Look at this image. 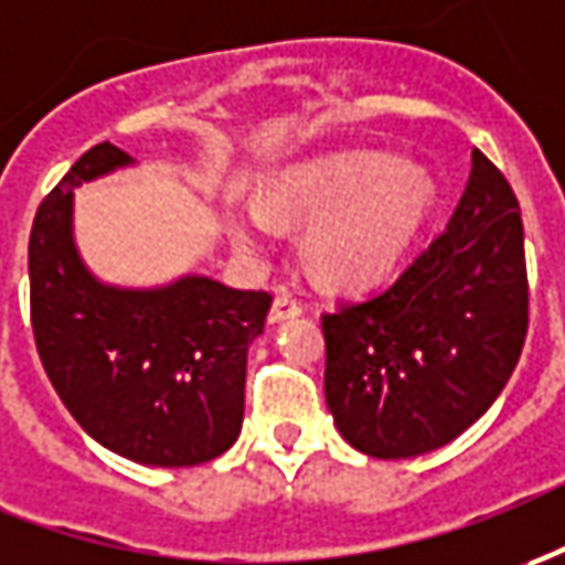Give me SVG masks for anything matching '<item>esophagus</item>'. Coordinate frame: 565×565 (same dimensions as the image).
Listing matches in <instances>:
<instances>
[{"mask_svg": "<svg viewBox=\"0 0 565 565\" xmlns=\"http://www.w3.org/2000/svg\"><path fill=\"white\" fill-rule=\"evenodd\" d=\"M297 315H302V302L281 290V294L275 297V302H271L268 321H271V324H278V321H287V318H297Z\"/></svg>", "mask_w": 565, "mask_h": 565, "instance_id": "esophagus-1", "label": "esophagus"}]
</instances>
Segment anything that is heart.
Returning <instances> with one entry per match:
<instances>
[{
	"instance_id": "obj_1",
	"label": "heart",
	"mask_w": 565,
	"mask_h": 565,
	"mask_svg": "<svg viewBox=\"0 0 565 565\" xmlns=\"http://www.w3.org/2000/svg\"><path fill=\"white\" fill-rule=\"evenodd\" d=\"M436 201V185L390 153H343L287 172L271 203L297 222H315L306 241L312 271L328 284L364 287L386 278L408 253ZM234 241L263 250L278 218L263 201L232 218Z\"/></svg>"
}]
</instances>
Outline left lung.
Wrapping results in <instances>:
<instances>
[{"label": "left lung", "mask_w": 565, "mask_h": 565, "mask_svg": "<svg viewBox=\"0 0 565 565\" xmlns=\"http://www.w3.org/2000/svg\"><path fill=\"white\" fill-rule=\"evenodd\" d=\"M321 331L333 424L371 458L436 451L492 408L523 352L529 278L520 203L486 153L445 232Z\"/></svg>", "instance_id": "1"}]
</instances>
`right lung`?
Here are the masks:
<instances>
[{
  "instance_id": "1",
  "label": "right lung",
  "mask_w": 565,
  "mask_h": 565,
  "mask_svg": "<svg viewBox=\"0 0 565 565\" xmlns=\"http://www.w3.org/2000/svg\"><path fill=\"white\" fill-rule=\"evenodd\" d=\"M132 157L83 153L30 228V321L42 367L73 420L136 463L194 467L228 451L244 424L247 349L271 294L188 275L153 290L92 278L73 247V188Z\"/></svg>"
}]
</instances>
